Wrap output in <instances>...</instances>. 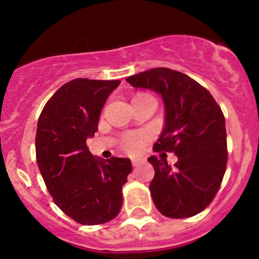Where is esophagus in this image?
Returning <instances> with one entry per match:
<instances>
[{
  "label": "esophagus",
  "mask_w": 259,
  "mask_h": 259,
  "mask_svg": "<svg viewBox=\"0 0 259 259\" xmlns=\"http://www.w3.org/2000/svg\"><path fill=\"white\" fill-rule=\"evenodd\" d=\"M132 163H133L134 167H138V165L141 164V163H144V159H140V158H133Z\"/></svg>",
  "instance_id": "34e87169"
}]
</instances>
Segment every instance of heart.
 <instances>
[{
    "label": "heart",
    "mask_w": 259,
    "mask_h": 259,
    "mask_svg": "<svg viewBox=\"0 0 259 259\" xmlns=\"http://www.w3.org/2000/svg\"><path fill=\"white\" fill-rule=\"evenodd\" d=\"M140 99H151L153 100L152 97L148 96V95L145 94H139L134 97L133 100H140ZM145 141H146V136L144 134H127L123 138V147L125 148L127 152L130 153H136L141 150L142 146H144Z\"/></svg>",
    "instance_id": "b5f03b06"
}]
</instances>
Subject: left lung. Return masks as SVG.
<instances>
[{
  "mask_svg": "<svg viewBox=\"0 0 259 259\" xmlns=\"http://www.w3.org/2000/svg\"><path fill=\"white\" fill-rule=\"evenodd\" d=\"M136 89L158 94L164 105V127L154 150L174 152V167L151 156L153 203L163 215L187 218L212 202L227 168L225 118L209 91L177 70L153 68L125 79Z\"/></svg>",
  "mask_w": 259,
  "mask_h": 259,
  "instance_id": "8db88e82",
  "label": "left lung"
}]
</instances>
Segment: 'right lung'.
I'll return each instance as SVG.
<instances>
[{"label": "right lung", "mask_w": 259, "mask_h": 259, "mask_svg": "<svg viewBox=\"0 0 259 259\" xmlns=\"http://www.w3.org/2000/svg\"><path fill=\"white\" fill-rule=\"evenodd\" d=\"M119 80L74 79L56 91L37 121L36 160L53 201L84 225L103 224L120 212L121 189L132 160L92 156L94 138L106 100Z\"/></svg>", "instance_id": "obj_1"}]
</instances>
